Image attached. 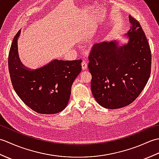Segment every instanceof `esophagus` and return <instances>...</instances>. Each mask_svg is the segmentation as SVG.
Segmentation results:
<instances>
[{
	"mask_svg": "<svg viewBox=\"0 0 159 159\" xmlns=\"http://www.w3.org/2000/svg\"><path fill=\"white\" fill-rule=\"evenodd\" d=\"M81 66H82V69L83 70H86L87 69V64L86 62L83 61L81 63Z\"/></svg>",
	"mask_w": 159,
	"mask_h": 159,
	"instance_id": "esophagus-1",
	"label": "esophagus"
}]
</instances>
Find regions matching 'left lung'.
I'll return each mask as SVG.
<instances>
[{
    "instance_id": "left-lung-1",
    "label": "left lung",
    "mask_w": 159,
    "mask_h": 159,
    "mask_svg": "<svg viewBox=\"0 0 159 159\" xmlns=\"http://www.w3.org/2000/svg\"><path fill=\"white\" fill-rule=\"evenodd\" d=\"M129 17L128 43L93 45L89 55L91 89L94 98L107 109H120L136 100L151 73L152 54L146 35L137 20Z\"/></svg>"
}]
</instances>
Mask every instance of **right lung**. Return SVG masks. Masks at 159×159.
<instances>
[{
    "mask_svg": "<svg viewBox=\"0 0 159 159\" xmlns=\"http://www.w3.org/2000/svg\"><path fill=\"white\" fill-rule=\"evenodd\" d=\"M20 33V31L13 38L8 57L13 89L23 102L35 112H60L68 103L72 83L81 71L82 60L55 59L39 68L29 69L20 62L18 55Z\"/></svg>",
    "mask_w": 159,
    "mask_h": 159,
    "instance_id": "1",
    "label": "right lung"
}]
</instances>
